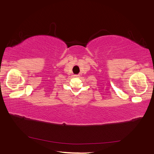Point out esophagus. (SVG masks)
<instances>
[{
    "label": "esophagus",
    "mask_w": 154,
    "mask_h": 154,
    "mask_svg": "<svg viewBox=\"0 0 154 154\" xmlns=\"http://www.w3.org/2000/svg\"><path fill=\"white\" fill-rule=\"evenodd\" d=\"M75 76L76 77H79V75H75Z\"/></svg>",
    "instance_id": "esophagus-1"
}]
</instances>
